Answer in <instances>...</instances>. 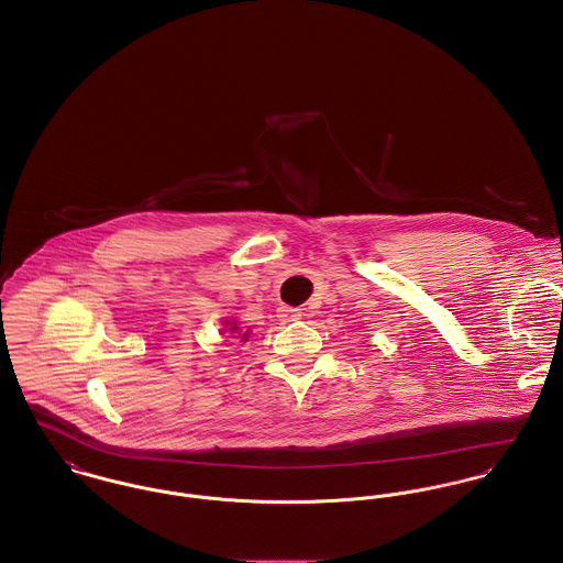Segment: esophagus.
<instances>
[{"label": "esophagus", "mask_w": 563, "mask_h": 563, "mask_svg": "<svg viewBox=\"0 0 563 563\" xmlns=\"http://www.w3.org/2000/svg\"><path fill=\"white\" fill-rule=\"evenodd\" d=\"M278 317H280L283 321H296V319H300V317H302V312H300V309L280 307V309H278Z\"/></svg>", "instance_id": "esophagus-1"}]
</instances>
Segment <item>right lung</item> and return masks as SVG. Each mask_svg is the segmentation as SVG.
I'll list each match as a JSON object with an SVG mask.
<instances>
[{
	"instance_id": "obj_1",
	"label": "right lung",
	"mask_w": 563,
	"mask_h": 563,
	"mask_svg": "<svg viewBox=\"0 0 563 563\" xmlns=\"http://www.w3.org/2000/svg\"><path fill=\"white\" fill-rule=\"evenodd\" d=\"M222 334H227V336H231V339H235V341H240V343H246V341L251 339V330L242 332V328H240V323H238L235 319H224Z\"/></svg>"
}]
</instances>
